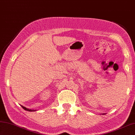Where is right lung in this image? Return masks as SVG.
Here are the masks:
<instances>
[{
	"instance_id": "obj_1",
	"label": "right lung",
	"mask_w": 135,
	"mask_h": 135,
	"mask_svg": "<svg viewBox=\"0 0 135 135\" xmlns=\"http://www.w3.org/2000/svg\"><path fill=\"white\" fill-rule=\"evenodd\" d=\"M22 106V108H23L24 110H27V111H29V112H35V111H36V110H31V109H27L26 107H24V106Z\"/></svg>"
}]
</instances>
